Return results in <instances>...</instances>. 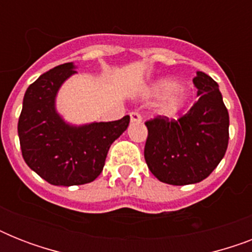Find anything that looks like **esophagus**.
Masks as SVG:
<instances>
[{"instance_id":"34e87169","label":"esophagus","mask_w":252,"mask_h":252,"mask_svg":"<svg viewBox=\"0 0 252 252\" xmlns=\"http://www.w3.org/2000/svg\"><path fill=\"white\" fill-rule=\"evenodd\" d=\"M130 116V122L132 123H140L142 120L141 115H140V112H137V111H132L129 114Z\"/></svg>"}]
</instances>
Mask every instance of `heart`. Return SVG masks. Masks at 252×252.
<instances>
[{"mask_svg":"<svg viewBox=\"0 0 252 252\" xmlns=\"http://www.w3.org/2000/svg\"><path fill=\"white\" fill-rule=\"evenodd\" d=\"M154 94L158 96H167L162 106L166 115H174L184 106L187 100V93L180 89L179 84L172 80H162L154 86Z\"/></svg>","mask_w":252,"mask_h":252,"instance_id":"obj_1","label":"heart"}]
</instances>
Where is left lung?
Instances as JSON below:
<instances>
[{
    "label": "left lung",
    "instance_id": "obj_1",
    "mask_svg": "<svg viewBox=\"0 0 252 252\" xmlns=\"http://www.w3.org/2000/svg\"><path fill=\"white\" fill-rule=\"evenodd\" d=\"M197 102L179 119L157 116L148 128L146 165L156 178L172 186L199 183L223 158L229 142V112L219 85L197 72Z\"/></svg>",
    "mask_w": 252,
    "mask_h": 252
}]
</instances>
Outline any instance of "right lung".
Wrapping results in <instances>:
<instances>
[{
  "mask_svg": "<svg viewBox=\"0 0 252 252\" xmlns=\"http://www.w3.org/2000/svg\"><path fill=\"white\" fill-rule=\"evenodd\" d=\"M73 63L41 74L26 90L18 136L23 159L53 186H80L102 172L111 144L128 128L129 116L107 123L70 126L57 114V91L77 73Z\"/></svg>",
  "mask_w": 252,
  "mask_h": 252,
  "instance_id": "obj_1",
  "label": "right lung"
}]
</instances>
